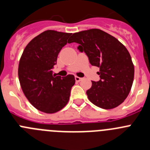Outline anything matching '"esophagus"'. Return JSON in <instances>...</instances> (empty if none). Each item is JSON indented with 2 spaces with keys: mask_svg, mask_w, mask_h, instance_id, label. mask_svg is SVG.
Returning a JSON list of instances; mask_svg holds the SVG:
<instances>
[{
  "mask_svg": "<svg viewBox=\"0 0 150 150\" xmlns=\"http://www.w3.org/2000/svg\"><path fill=\"white\" fill-rule=\"evenodd\" d=\"M75 81H76L77 82H79V81H81V80L83 79V78H80V77H78V76H75Z\"/></svg>",
  "mask_w": 150,
  "mask_h": 150,
  "instance_id": "esophagus-1",
  "label": "esophagus"
}]
</instances>
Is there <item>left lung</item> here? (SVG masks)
I'll return each mask as SVG.
<instances>
[{
    "mask_svg": "<svg viewBox=\"0 0 150 150\" xmlns=\"http://www.w3.org/2000/svg\"><path fill=\"white\" fill-rule=\"evenodd\" d=\"M79 44L92 66L100 68L98 81H92L86 91L89 100L105 110L117 107L129 93L134 79V65L128 50L119 40L98 29L74 33L68 43Z\"/></svg>",
    "mask_w": 150,
    "mask_h": 150,
    "instance_id": "left-lung-1",
    "label": "left lung"
}]
</instances>
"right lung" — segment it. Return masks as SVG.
<instances>
[{
	"instance_id": "right-lung-1",
	"label": "right lung",
	"mask_w": 150,
	"mask_h": 150,
	"mask_svg": "<svg viewBox=\"0 0 150 150\" xmlns=\"http://www.w3.org/2000/svg\"><path fill=\"white\" fill-rule=\"evenodd\" d=\"M71 33L47 30L25 47L18 66V78L25 96L37 110L54 113L68 103L75 84L73 75L66 77L52 74L61 49Z\"/></svg>"
}]
</instances>
